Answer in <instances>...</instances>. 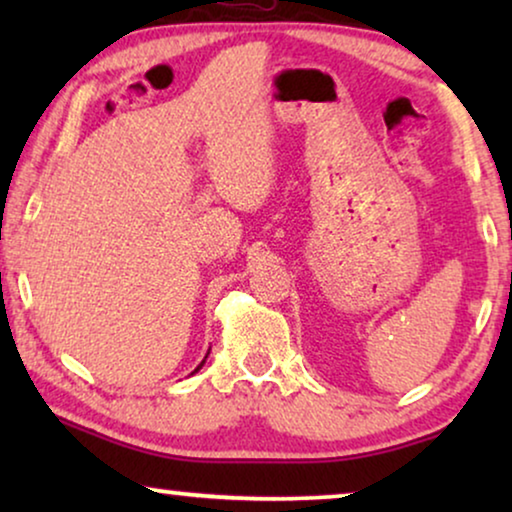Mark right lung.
I'll use <instances>...</instances> for the list:
<instances>
[{"label": "right lung", "instance_id": "right-lung-1", "mask_svg": "<svg viewBox=\"0 0 512 512\" xmlns=\"http://www.w3.org/2000/svg\"><path fill=\"white\" fill-rule=\"evenodd\" d=\"M207 354H209V352H207ZM205 359H207V356H205ZM205 359H202V363H200V366H198V368H195V370H193V373H191V375H195V373H198V370H200V368H202V366H205Z\"/></svg>", "mask_w": 512, "mask_h": 512}]
</instances>
